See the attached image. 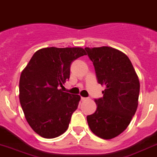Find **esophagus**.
<instances>
[{
	"mask_svg": "<svg viewBox=\"0 0 157 157\" xmlns=\"http://www.w3.org/2000/svg\"><path fill=\"white\" fill-rule=\"evenodd\" d=\"M81 100H82V101H86V100H88V98H83V97H82V98H81Z\"/></svg>",
	"mask_w": 157,
	"mask_h": 157,
	"instance_id": "34e87169",
	"label": "esophagus"
}]
</instances>
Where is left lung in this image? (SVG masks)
I'll return each mask as SVG.
<instances>
[{"mask_svg":"<svg viewBox=\"0 0 157 157\" xmlns=\"http://www.w3.org/2000/svg\"><path fill=\"white\" fill-rule=\"evenodd\" d=\"M94 63L98 82L105 86L101 98L95 99V113L87 116L90 130L110 140L127 129L138 107L140 81L129 58L110 48H85Z\"/></svg>","mask_w":157,"mask_h":157,"instance_id":"1","label":"left lung"}]
</instances>
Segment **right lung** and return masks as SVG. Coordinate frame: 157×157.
<instances>
[{
    "instance_id": "right-lung-1",
    "label": "right lung",
    "mask_w": 157,
    "mask_h": 157,
    "mask_svg": "<svg viewBox=\"0 0 157 157\" xmlns=\"http://www.w3.org/2000/svg\"><path fill=\"white\" fill-rule=\"evenodd\" d=\"M85 55L81 48H42L21 72V106L30 127L43 138H56L67 131L81 97L59 87L69 79L71 63Z\"/></svg>"
}]
</instances>
